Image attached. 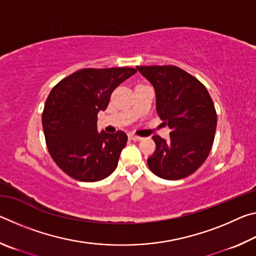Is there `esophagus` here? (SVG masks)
<instances>
[{
    "label": "esophagus",
    "instance_id": "1",
    "mask_svg": "<svg viewBox=\"0 0 256 256\" xmlns=\"http://www.w3.org/2000/svg\"><path fill=\"white\" fill-rule=\"evenodd\" d=\"M128 138H130V140H133V141H140V140H142V138H141V136H134V134H130V136H128Z\"/></svg>",
    "mask_w": 256,
    "mask_h": 256
}]
</instances>
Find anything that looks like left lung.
<instances>
[{"mask_svg": "<svg viewBox=\"0 0 256 256\" xmlns=\"http://www.w3.org/2000/svg\"><path fill=\"white\" fill-rule=\"evenodd\" d=\"M156 92V110L172 132L170 140L152 136L154 154L146 162L160 178L176 180L206 162L214 140L216 112L203 84L175 66H136Z\"/></svg>", "mask_w": 256, "mask_h": 256, "instance_id": "left-lung-1", "label": "left lung"}]
</instances>
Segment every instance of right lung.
Instances as JSON below:
<instances>
[{"label": "right lung", "instance_id": "obj_1", "mask_svg": "<svg viewBox=\"0 0 256 256\" xmlns=\"http://www.w3.org/2000/svg\"><path fill=\"white\" fill-rule=\"evenodd\" d=\"M136 73L133 68H81L53 86L42 115L46 146L56 164L72 178L98 182L118 167L126 144L123 131H97V115L110 94Z\"/></svg>", "mask_w": 256, "mask_h": 256}]
</instances>
